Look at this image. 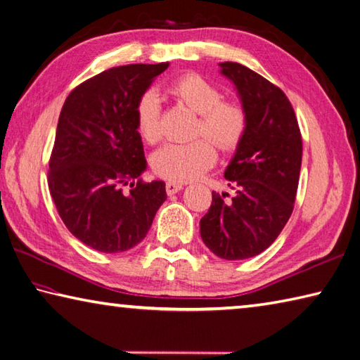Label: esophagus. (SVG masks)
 Returning a JSON list of instances; mask_svg holds the SVG:
<instances>
[{
	"label": "esophagus",
	"instance_id": "1",
	"mask_svg": "<svg viewBox=\"0 0 360 360\" xmlns=\"http://www.w3.org/2000/svg\"><path fill=\"white\" fill-rule=\"evenodd\" d=\"M184 184H181V182H174V181H168L165 184V190L168 195H173V193H178L179 190H182Z\"/></svg>",
	"mask_w": 360,
	"mask_h": 360
}]
</instances>
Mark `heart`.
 <instances>
[{
    "label": "heart",
    "instance_id": "obj_1",
    "mask_svg": "<svg viewBox=\"0 0 360 360\" xmlns=\"http://www.w3.org/2000/svg\"><path fill=\"white\" fill-rule=\"evenodd\" d=\"M167 94L198 114L195 136L188 143H167L153 154V170L170 181L198 178L217 159L216 145L221 153H234L243 142L248 129V117L240 104L223 100L215 84L196 73L176 77L167 86ZM136 129L146 143L160 139V100L154 90L140 95L134 109Z\"/></svg>",
    "mask_w": 360,
    "mask_h": 360
}]
</instances>
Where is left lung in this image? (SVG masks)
<instances>
[{"instance_id": "1", "label": "left lung", "mask_w": 360, "mask_h": 360, "mask_svg": "<svg viewBox=\"0 0 360 360\" xmlns=\"http://www.w3.org/2000/svg\"><path fill=\"white\" fill-rule=\"evenodd\" d=\"M220 67L240 94L248 129L224 172L234 196L212 192L200 232L214 255L242 260L269 248L290 218L302 140L297 115L283 90L237 62H223Z\"/></svg>"}]
</instances>
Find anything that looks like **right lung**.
<instances>
[{"label": "right lung", "instance_id": "add662e5", "mask_svg": "<svg viewBox=\"0 0 360 360\" xmlns=\"http://www.w3.org/2000/svg\"><path fill=\"white\" fill-rule=\"evenodd\" d=\"M168 65L109 68L75 87L62 105L48 188L67 229L96 251L122 252L142 242L167 200L165 182L140 178L146 160L134 109Z\"/></svg>", "mask_w": 360, "mask_h": 360}]
</instances>
